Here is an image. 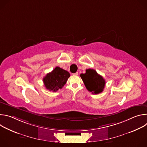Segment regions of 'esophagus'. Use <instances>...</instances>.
Instances as JSON below:
<instances>
[{"label":"esophagus","instance_id":"esophagus-1","mask_svg":"<svg viewBox=\"0 0 147 147\" xmlns=\"http://www.w3.org/2000/svg\"><path fill=\"white\" fill-rule=\"evenodd\" d=\"M78 74V72H76V73H74V74H73V75H76V76H77Z\"/></svg>","mask_w":147,"mask_h":147}]
</instances>
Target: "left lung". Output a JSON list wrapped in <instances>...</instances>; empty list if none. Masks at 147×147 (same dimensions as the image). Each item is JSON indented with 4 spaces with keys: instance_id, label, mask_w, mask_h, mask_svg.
Listing matches in <instances>:
<instances>
[{
    "instance_id": "1",
    "label": "left lung",
    "mask_w": 147,
    "mask_h": 147,
    "mask_svg": "<svg viewBox=\"0 0 147 147\" xmlns=\"http://www.w3.org/2000/svg\"><path fill=\"white\" fill-rule=\"evenodd\" d=\"M86 73L81 74L86 88L93 94H98L102 92L105 86V80L94 69H88Z\"/></svg>"
}]
</instances>
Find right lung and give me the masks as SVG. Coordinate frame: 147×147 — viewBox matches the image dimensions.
I'll use <instances>...</instances> for the list:
<instances>
[{
  "instance_id": "1",
  "label": "right lung",
  "mask_w": 147,
  "mask_h": 147,
  "mask_svg": "<svg viewBox=\"0 0 147 147\" xmlns=\"http://www.w3.org/2000/svg\"><path fill=\"white\" fill-rule=\"evenodd\" d=\"M70 76V73L66 70L56 67L51 73L46 75L43 78V82L47 90L56 92L63 87Z\"/></svg>"
}]
</instances>
